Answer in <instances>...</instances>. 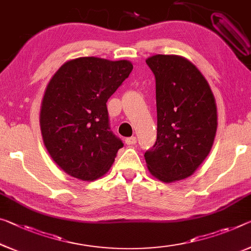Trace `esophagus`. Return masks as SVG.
<instances>
[{
    "label": "esophagus",
    "mask_w": 251,
    "mask_h": 251,
    "mask_svg": "<svg viewBox=\"0 0 251 251\" xmlns=\"http://www.w3.org/2000/svg\"><path fill=\"white\" fill-rule=\"evenodd\" d=\"M137 142V138L136 137H129L126 139V145H134Z\"/></svg>",
    "instance_id": "obj_1"
}]
</instances>
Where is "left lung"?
Segmentation results:
<instances>
[{"label":"left lung","mask_w":251,"mask_h":251,"mask_svg":"<svg viewBox=\"0 0 251 251\" xmlns=\"http://www.w3.org/2000/svg\"><path fill=\"white\" fill-rule=\"evenodd\" d=\"M156 78L157 140L145 152L147 167L161 182L191 176L209 155L218 128L214 95L190 60L176 55L146 59Z\"/></svg>","instance_id":"obj_1"}]
</instances>
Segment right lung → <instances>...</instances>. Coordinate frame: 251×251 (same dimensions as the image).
<instances>
[{
	"label": "right lung",
	"instance_id": "add662e5",
	"mask_svg": "<svg viewBox=\"0 0 251 251\" xmlns=\"http://www.w3.org/2000/svg\"><path fill=\"white\" fill-rule=\"evenodd\" d=\"M132 68L129 60L79 57L51 77L40 130L50 157L66 174L91 182L112 166L123 144L110 130L106 102Z\"/></svg>",
	"mask_w": 251,
	"mask_h": 251
}]
</instances>
